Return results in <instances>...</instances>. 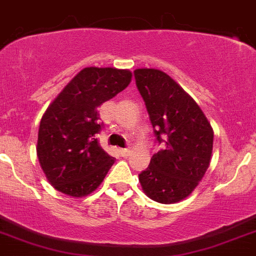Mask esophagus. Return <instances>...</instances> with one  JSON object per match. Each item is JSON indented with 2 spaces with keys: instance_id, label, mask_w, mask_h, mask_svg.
<instances>
[{
  "instance_id": "34e87169",
  "label": "esophagus",
  "mask_w": 256,
  "mask_h": 256,
  "mask_svg": "<svg viewBox=\"0 0 256 256\" xmlns=\"http://www.w3.org/2000/svg\"><path fill=\"white\" fill-rule=\"evenodd\" d=\"M120 154L122 156H128V154H130V150H128V148H121Z\"/></svg>"
}]
</instances>
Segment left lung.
<instances>
[{
  "label": "left lung",
  "instance_id": "left-lung-1",
  "mask_svg": "<svg viewBox=\"0 0 256 256\" xmlns=\"http://www.w3.org/2000/svg\"><path fill=\"white\" fill-rule=\"evenodd\" d=\"M155 140L162 148L138 174L154 202L174 204L192 192L206 172L214 132L202 108L172 78L155 68L134 71Z\"/></svg>",
  "mask_w": 256,
  "mask_h": 256
}]
</instances>
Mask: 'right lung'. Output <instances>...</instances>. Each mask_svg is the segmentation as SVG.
<instances>
[{"mask_svg": "<svg viewBox=\"0 0 256 256\" xmlns=\"http://www.w3.org/2000/svg\"><path fill=\"white\" fill-rule=\"evenodd\" d=\"M131 72L86 68L48 106L40 122L37 156L47 180L70 196H86L115 162L98 144V108L128 88Z\"/></svg>", "mask_w": 256, "mask_h": 256, "instance_id": "right-lung-1", "label": "right lung"}]
</instances>
